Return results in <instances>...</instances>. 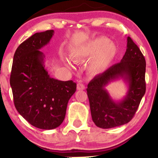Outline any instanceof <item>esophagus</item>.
<instances>
[{
	"instance_id": "esophagus-1",
	"label": "esophagus",
	"mask_w": 158,
	"mask_h": 158,
	"mask_svg": "<svg viewBox=\"0 0 158 158\" xmlns=\"http://www.w3.org/2000/svg\"><path fill=\"white\" fill-rule=\"evenodd\" d=\"M85 85H83L82 83H78V84H77V90H85Z\"/></svg>"
}]
</instances>
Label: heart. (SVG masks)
Segmentation results:
<instances>
[{"label": "heart", "mask_w": 158, "mask_h": 158, "mask_svg": "<svg viewBox=\"0 0 158 158\" xmlns=\"http://www.w3.org/2000/svg\"><path fill=\"white\" fill-rule=\"evenodd\" d=\"M117 48L108 38H96L87 44L74 49L70 53L72 59L76 61H82L93 59L88 65V70L92 74L104 72L116 59ZM68 65L70 66L68 63Z\"/></svg>", "instance_id": "1"}]
</instances>
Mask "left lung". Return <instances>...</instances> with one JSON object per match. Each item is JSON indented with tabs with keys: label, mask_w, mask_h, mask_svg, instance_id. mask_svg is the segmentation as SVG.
Listing matches in <instances>:
<instances>
[{
	"label": "left lung",
	"mask_w": 158,
	"mask_h": 158,
	"mask_svg": "<svg viewBox=\"0 0 158 158\" xmlns=\"http://www.w3.org/2000/svg\"><path fill=\"white\" fill-rule=\"evenodd\" d=\"M146 60L137 44L127 38V49L120 62L97 75L87 88L92 119L97 127L110 128L131 121L146 93ZM123 78L128 91L120 101H114L105 87L110 82Z\"/></svg>",
	"instance_id": "left-lung-1"
}]
</instances>
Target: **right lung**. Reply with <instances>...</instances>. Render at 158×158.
<instances>
[{
    "label": "right lung",
    "mask_w": 158,
    "mask_h": 158,
    "mask_svg": "<svg viewBox=\"0 0 158 158\" xmlns=\"http://www.w3.org/2000/svg\"><path fill=\"white\" fill-rule=\"evenodd\" d=\"M54 31L36 32L19 45L14 54L10 85L16 110L38 128L50 130L64 121L70 98L77 90L72 80L51 78L40 51L50 42Z\"/></svg>",
    "instance_id": "obj_1"
}]
</instances>
